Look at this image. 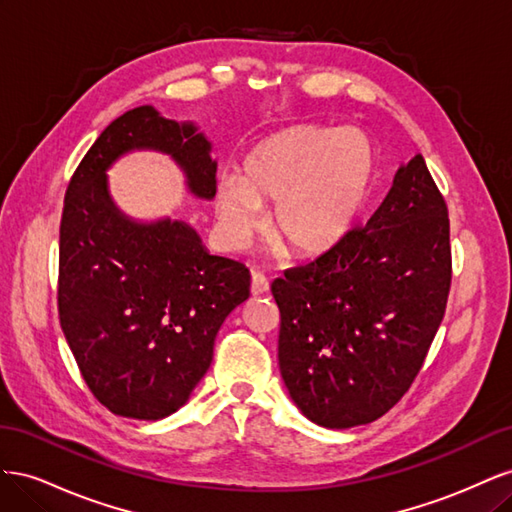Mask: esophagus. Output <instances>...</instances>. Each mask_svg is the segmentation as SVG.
Here are the masks:
<instances>
[{
  "instance_id": "esophagus-1",
  "label": "esophagus",
  "mask_w": 512,
  "mask_h": 512,
  "mask_svg": "<svg viewBox=\"0 0 512 512\" xmlns=\"http://www.w3.org/2000/svg\"><path fill=\"white\" fill-rule=\"evenodd\" d=\"M250 290H252V297H262V294H267L269 292L267 277L262 275V273H258V271H254L252 273V286H250Z\"/></svg>"
}]
</instances>
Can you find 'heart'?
Segmentation results:
<instances>
[{"label": "heart", "mask_w": 512, "mask_h": 512, "mask_svg": "<svg viewBox=\"0 0 512 512\" xmlns=\"http://www.w3.org/2000/svg\"><path fill=\"white\" fill-rule=\"evenodd\" d=\"M378 151L356 128L305 123L267 136L241 164V177L215 188V213L232 245L260 224V207L273 205L269 232L292 256H320L359 224L376 183Z\"/></svg>", "instance_id": "1"}]
</instances>
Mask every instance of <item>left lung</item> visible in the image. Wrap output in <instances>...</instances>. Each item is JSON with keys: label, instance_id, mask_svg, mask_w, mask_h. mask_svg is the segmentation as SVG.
Returning a JSON list of instances; mask_svg holds the SVG:
<instances>
[{"label": "left lung", "instance_id": "1", "mask_svg": "<svg viewBox=\"0 0 512 512\" xmlns=\"http://www.w3.org/2000/svg\"><path fill=\"white\" fill-rule=\"evenodd\" d=\"M451 269L448 209L418 153L365 228L277 277V359L309 421L367 425L404 397L444 318Z\"/></svg>", "mask_w": 512, "mask_h": 512}]
</instances>
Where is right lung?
Wrapping results in <instances>:
<instances>
[{"label":"right lung","mask_w":512,"mask_h":512,"mask_svg":"<svg viewBox=\"0 0 512 512\" xmlns=\"http://www.w3.org/2000/svg\"><path fill=\"white\" fill-rule=\"evenodd\" d=\"M160 151L196 198L215 196L211 143L194 123L138 106L117 117L68 183L59 226V322L89 391L113 414L158 421L207 374L226 316L250 297V271L213 256L185 222H136L108 192L123 153Z\"/></svg>","instance_id":"right-lung-1"}]
</instances>
